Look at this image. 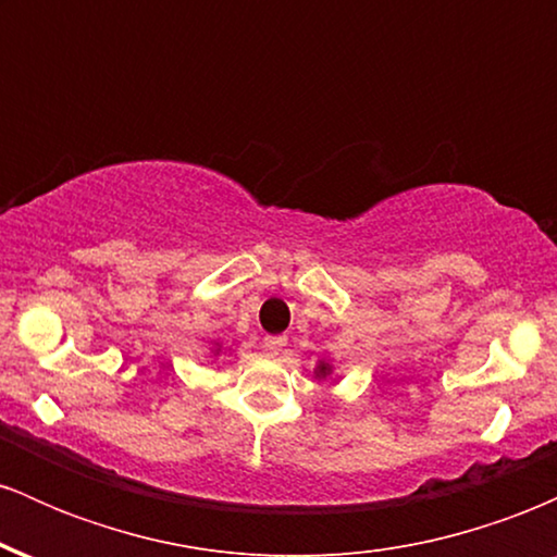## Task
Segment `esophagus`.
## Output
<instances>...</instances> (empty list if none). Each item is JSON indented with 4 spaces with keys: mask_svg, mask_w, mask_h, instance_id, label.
Listing matches in <instances>:
<instances>
[{
    "mask_svg": "<svg viewBox=\"0 0 557 557\" xmlns=\"http://www.w3.org/2000/svg\"><path fill=\"white\" fill-rule=\"evenodd\" d=\"M283 348H285L283 335H267L264 341H261V350H264L267 356H280V350Z\"/></svg>",
    "mask_w": 557,
    "mask_h": 557,
    "instance_id": "34e87169",
    "label": "esophagus"
}]
</instances>
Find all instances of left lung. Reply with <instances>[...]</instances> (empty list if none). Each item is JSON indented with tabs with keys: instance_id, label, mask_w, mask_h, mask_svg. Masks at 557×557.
<instances>
[{
	"instance_id": "obj_1",
	"label": "left lung",
	"mask_w": 557,
	"mask_h": 557,
	"mask_svg": "<svg viewBox=\"0 0 557 557\" xmlns=\"http://www.w3.org/2000/svg\"><path fill=\"white\" fill-rule=\"evenodd\" d=\"M330 372V367H324V363H322V367H319V374H327Z\"/></svg>"
}]
</instances>
